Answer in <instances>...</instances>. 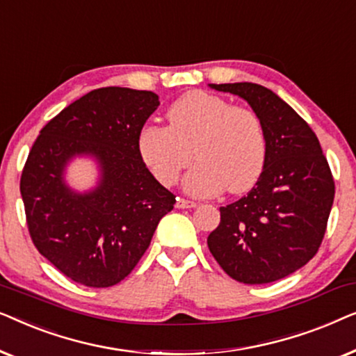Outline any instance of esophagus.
<instances>
[{"mask_svg":"<svg viewBox=\"0 0 356 356\" xmlns=\"http://www.w3.org/2000/svg\"><path fill=\"white\" fill-rule=\"evenodd\" d=\"M197 204L194 202V201H189V199H184V197H178V201H177V207L178 209H193V207H196Z\"/></svg>","mask_w":356,"mask_h":356,"instance_id":"obj_1","label":"esophagus"}]
</instances>
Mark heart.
Instances as JSON below:
<instances>
[{
    "instance_id": "obj_1",
    "label": "heart",
    "mask_w": 356,
    "mask_h": 356,
    "mask_svg": "<svg viewBox=\"0 0 356 356\" xmlns=\"http://www.w3.org/2000/svg\"><path fill=\"white\" fill-rule=\"evenodd\" d=\"M165 118L167 128L147 126L138 139L140 157L163 186L178 181L193 155L197 163L184 188L194 196H213L225 188L230 194H241L261 178L267 139L256 111L191 90L168 106Z\"/></svg>"
}]
</instances>
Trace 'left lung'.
I'll list each match as a JSON object with an SVG mask.
<instances>
[{
	"label": "left lung",
	"instance_id": "obj_1",
	"mask_svg": "<svg viewBox=\"0 0 356 356\" xmlns=\"http://www.w3.org/2000/svg\"><path fill=\"white\" fill-rule=\"evenodd\" d=\"M245 99L261 118L267 157L246 196L220 207L207 238L218 266L243 284H269L313 259L323 243L335 184L309 124L279 95L252 82L211 84Z\"/></svg>",
	"mask_w": 356,
	"mask_h": 356
}]
</instances>
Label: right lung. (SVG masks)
<instances>
[{"mask_svg":"<svg viewBox=\"0 0 356 356\" xmlns=\"http://www.w3.org/2000/svg\"><path fill=\"white\" fill-rule=\"evenodd\" d=\"M160 105L150 90L102 87L72 102L43 126L21 175L27 228L38 252L76 284L105 289L131 274L175 194L145 167L138 139ZM99 160L94 192L62 181L74 154Z\"/></svg>","mask_w":356,"mask_h":356,"instance_id":"1","label":"right lung"}]
</instances>
